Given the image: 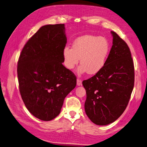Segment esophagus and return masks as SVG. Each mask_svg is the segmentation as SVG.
<instances>
[{"instance_id": "34e87169", "label": "esophagus", "mask_w": 147, "mask_h": 147, "mask_svg": "<svg viewBox=\"0 0 147 147\" xmlns=\"http://www.w3.org/2000/svg\"><path fill=\"white\" fill-rule=\"evenodd\" d=\"M77 85L78 86H81L82 85V81L80 79H77Z\"/></svg>"}]
</instances>
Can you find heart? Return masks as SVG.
I'll use <instances>...</instances> for the list:
<instances>
[{
	"label": "heart",
	"mask_w": 147,
	"mask_h": 147,
	"mask_svg": "<svg viewBox=\"0 0 147 147\" xmlns=\"http://www.w3.org/2000/svg\"><path fill=\"white\" fill-rule=\"evenodd\" d=\"M111 46L103 36L84 35L75 40L72 48H64V65L68 69H73L80 61L81 66L78 72L80 74L87 72L94 75L102 69L109 56Z\"/></svg>",
	"instance_id": "1"
}]
</instances>
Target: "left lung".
Instances as JSON below:
<instances>
[{
    "label": "left lung",
    "mask_w": 147,
    "mask_h": 147,
    "mask_svg": "<svg viewBox=\"0 0 147 147\" xmlns=\"http://www.w3.org/2000/svg\"><path fill=\"white\" fill-rule=\"evenodd\" d=\"M107 61L100 72L82 81L86 91V115L96 125L114 122L127 106L134 86L135 71L130 49L114 32Z\"/></svg>",
    "instance_id": "obj_1"
}]
</instances>
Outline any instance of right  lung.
I'll return each instance as SVG.
<instances>
[{
  "label": "right lung",
  "mask_w": 147,
  "mask_h": 147,
  "mask_svg": "<svg viewBox=\"0 0 147 147\" xmlns=\"http://www.w3.org/2000/svg\"><path fill=\"white\" fill-rule=\"evenodd\" d=\"M66 43L65 25H45L26 43L18 58L22 99L28 111L44 121L59 114L66 96L76 86V76L62 64Z\"/></svg>",
  "instance_id": "1"
}]
</instances>
